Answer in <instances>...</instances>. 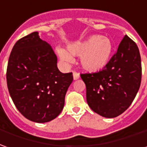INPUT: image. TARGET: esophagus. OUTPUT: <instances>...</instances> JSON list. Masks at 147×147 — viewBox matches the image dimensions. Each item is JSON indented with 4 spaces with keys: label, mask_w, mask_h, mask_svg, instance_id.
<instances>
[{
    "label": "esophagus",
    "mask_w": 147,
    "mask_h": 147,
    "mask_svg": "<svg viewBox=\"0 0 147 147\" xmlns=\"http://www.w3.org/2000/svg\"><path fill=\"white\" fill-rule=\"evenodd\" d=\"M73 79L75 80H76L78 79H80V74L77 73L76 71H73Z\"/></svg>",
    "instance_id": "1"
}]
</instances>
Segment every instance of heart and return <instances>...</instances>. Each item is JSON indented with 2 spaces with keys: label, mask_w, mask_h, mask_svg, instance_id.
<instances>
[{
  "label": "heart",
  "mask_w": 147,
  "mask_h": 147,
  "mask_svg": "<svg viewBox=\"0 0 147 147\" xmlns=\"http://www.w3.org/2000/svg\"><path fill=\"white\" fill-rule=\"evenodd\" d=\"M64 49H57L61 61L69 65L74 62L73 56H80V64L88 72L96 73L102 71L109 64L112 54L113 43L107 38L92 35L83 41L69 43Z\"/></svg>",
  "instance_id": "b5f03b06"
}]
</instances>
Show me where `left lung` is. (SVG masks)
<instances>
[{
	"mask_svg": "<svg viewBox=\"0 0 147 147\" xmlns=\"http://www.w3.org/2000/svg\"><path fill=\"white\" fill-rule=\"evenodd\" d=\"M80 76L92 111L107 118L121 115L132 104L140 88L142 64L138 46L125 35L105 68Z\"/></svg>",
	"mask_w": 147,
	"mask_h": 147,
	"instance_id": "left-lung-1",
	"label": "left lung"
}]
</instances>
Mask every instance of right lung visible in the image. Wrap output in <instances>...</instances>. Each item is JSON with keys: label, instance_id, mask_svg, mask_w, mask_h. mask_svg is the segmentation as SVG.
<instances>
[{"label": "right lung", "instance_id": "add662e5", "mask_svg": "<svg viewBox=\"0 0 147 147\" xmlns=\"http://www.w3.org/2000/svg\"><path fill=\"white\" fill-rule=\"evenodd\" d=\"M7 86L15 106L30 121L44 123L59 115L72 73H62L50 45L33 32L12 49L7 67Z\"/></svg>", "mask_w": 147, "mask_h": 147}]
</instances>
